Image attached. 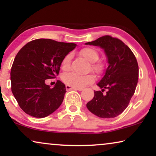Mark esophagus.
Returning a JSON list of instances; mask_svg holds the SVG:
<instances>
[{
	"label": "esophagus",
	"instance_id": "esophagus-1",
	"mask_svg": "<svg viewBox=\"0 0 156 156\" xmlns=\"http://www.w3.org/2000/svg\"><path fill=\"white\" fill-rule=\"evenodd\" d=\"M66 89H67V90H77V91H82V88H76V87H71L69 86V85H66Z\"/></svg>",
	"mask_w": 156,
	"mask_h": 156
}]
</instances>
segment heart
<instances>
[{
	"label": "heart",
	"instance_id": "heart-1",
	"mask_svg": "<svg viewBox=\"0 0 156 156\" xmlns=\"http://www.w3.org/2000/svg\"><path fill=\"white\" fill-rule=\"evenodd\" d=\"M80 55L89 61L91 64V69L97 73H99L103 69V66L101 64L95 62L99 59V53L94 49L91 48H83L80 51ZM72 59V54H68L64 57L62 62V67L63 69H69L70 62ZM94 76L91 74L82 75L76 72H69L65 73L62 76L63 82L69 86L76 87V88H82L86 85L91 84L94 81Z\"/></svg>",
	"mask_w": 156,
	"mask_h": 156
}]
</instances>
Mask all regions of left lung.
<instances>
[{
  "mask_svg": "<svg viewBox=\"0 0 156 156\" xmlns=\"http://www.w3.org/2000/svg\"><path fill=\"white\" fill-rule=\"evenodd\" d=\"M85 44L103 49L108 63L104 76L97 84L101 91H94L87 107L100 118H114L126 108L135 92L138 79L137 60L129 47L109 35ZM105 88L108 91L104 95L102 91Z\"/></svg>",
  "mask_w": 156,
  "mask_h": 156,
  "instance_id": "left-lung-1",
  "label": "left lung"
}]
</instances>
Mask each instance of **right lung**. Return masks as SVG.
I'll use <instances>...</instances> for the list:
<instances>
[{"mask_svg": "<svg viewBox=\"0 0 156 156\" xmlns=\"http://www.w3.org/2000/svg\"><path fill=\"white\" fill-rule=\"evenodd\" d=\"M74 43L38 39L27 43L15 57L10 71L11 90L20 107L30 116L44 118L62 103L65 84L57 80L53 88L45 84L59 74L64 57Z\"/></svg>", "mask_w": 156, "mask_h": 156, "instance_id": "1", "label": "right lung"}]
</instances>
